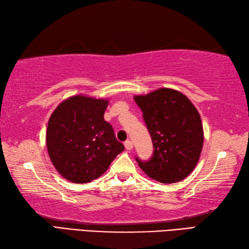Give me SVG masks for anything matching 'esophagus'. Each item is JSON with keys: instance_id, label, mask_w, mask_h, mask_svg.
Here are the masks:
<instances>
[{"instance_id": "obj_1", "label": "esophagus", "mask_w": 249, "mask_h": 249, "mask_svg": "<svg viewBox=\"0 0 249 249\" xmlns=\"http://www.w3.org/2000/svg\"><path fill=\"white\" fill-rule=\"evenodd\" d=\"M124 147L126 150H132V148H133V142H132L131 141H125L124 142Z\"/></svg>"}]
</instances>
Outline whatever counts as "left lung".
Returning <instances> with one entry per match:
<instances>
[{
    "instance_id": "8db88e82",
    "label": "left lung",
    "mask_w": 249,
    "mask_h": 249,
    "mask_svg": "<svg viewBox=\"0 0 249 249\" xmlns=\"http://www.w3.org/2000/svg\"><path fill=\"white\" fill-rule=\"evenodd\" d=\"M134 100L150 133L153 154L148 161L135 158L140 167L162 183L189 176L199 160L203 129L199 113L183 93L161 88Z\"/></svg>"
}]
</instances>
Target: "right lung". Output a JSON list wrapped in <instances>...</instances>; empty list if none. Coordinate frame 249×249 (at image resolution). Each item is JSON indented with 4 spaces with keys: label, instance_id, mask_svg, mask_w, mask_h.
<instances>
[{
    "label": "right lung",
    "instance_id": "add662e5",
    "mask_svg": "<svg viewBox=\"0 0 249 249\" xmlns=\"http://www.w3.org/2000/svg\"><path fill=\"white\" fill-rule=\"evenodd\" d=\"M108 100L74 96L63 101L49 119L47 148L58 173L74 183H87L106 173L124 150L113 126L104 120Z\"/></svg>",
    "mask_w": 249,
    "mask_h": 249
}]
</instances>
